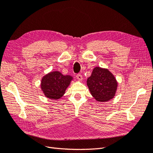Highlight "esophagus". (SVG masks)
Returning a JSON list of instances; mask_svg holds the SVG:
<instances>
[{"label": "esophagus", "instance_id": "obj_1", "mask_svg": "<svg viewBox=\"0 0 153 153\" xmlns=\"http://www.w3.org/2000/svg\"><path fill=\"white\" fill-rule=\"evenodd\" d=\"M76 78L79 81H82L83 79L82 76V75H80V74H78V75H76Z\"/></svg>", "mask_w": 153, "mask_h": 153}]
</instances>
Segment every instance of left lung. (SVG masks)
Masks as SVG:
<instances>
[{"label": "left lung", "mask_w": 153, "mask_h": 153, "mask_svg": "<svg viewBox=\"0 0 153 153\" xmlns=\"http://www.w3.org/2000/svg\"><path fill=\"white\" fill-rule=\"evenodd\" d=\"M87 85L91 95L97 101L105 102L114 98L118 82L108 69L95 67L91 76L87 78Z\"/></svg>", "instance_id": "obj_1"}]
</instances>
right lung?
I'll return each mask as SVG.
<instances>
[{
	"label": "right lung",
	"instance_id": "add662e5",
	"mask_svg": "<svg viewBox=\"0 0 153 153\" xmlns=\"http://www.w3.org/2000/svg\"><path fill=\"white\" fill-rule=\"evenodd\" d=\"M73 78L71 75H64L59 71H50L44 75L41 80V89L46 98L57 100L61 99Z\"/></svg>",
	"mask_w": 153,
	"mask_h": 153
}]
</instances>
